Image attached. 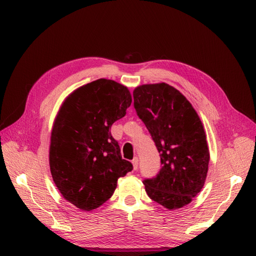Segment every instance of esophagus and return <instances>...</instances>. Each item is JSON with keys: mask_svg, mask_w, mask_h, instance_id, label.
Here are the masks:
<instances>
[{"mask_svg": "<svg viewBox=\"0 0 256 256\" xmlns=\"http://www.w3.org/2000/svg\"><path fill=\"white\" fill-rule=\"evenodd\" d=\"M132 164H133L134 170H136L138 168V158H137V156H135V158H133V160H132Z\"/></svg>", "mask_w": 256, "mask_h": 256, "instance_id": "esophagus-1", "label": "esophagus"}]
</instances>
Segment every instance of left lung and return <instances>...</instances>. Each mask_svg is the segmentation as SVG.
I'll list each match as a JSON object with an SVG mask.
<instances>
[{
    "mask_svg": "<svg viewBox=\"0 0 256 256\" xmlns=\"http://www.w3.org/2000/svg\"><path fill=\"white\" fill-rule=\"evenodd\" d=\"M133 98L162 164L156 177L142 181L146 192L170 210L184 207L207 177L210 156L202 123L191 103L165 82L137 86Z\"/></svg>",
    "mask_w": 256,
    "mask_h": 256,
    "instance_id": "left-lung-1",
    "label": "left lung"
}]
</instances>
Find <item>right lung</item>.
I'll list each match as a JSON object with an SVG mask.
<instances>
[{
    "instance_id": "add662e5",
    "label": "right lung",
    "mask_w": 256,
    "mask_h": 256,
    "mask_svg": "<svg viewBox=\"0 0 256 256\" xmlns=\"http://www.w3.org/2000/svg\"><path fill=\"white\" fill-rule=\"evenodd\" d=\"M132 103L126 86L98 79L62 104L51 132L49 165L62 196L77 208L96 209L112 196L120 177L133 170L110 134Z\"/></svg>"
}]
</instances>
